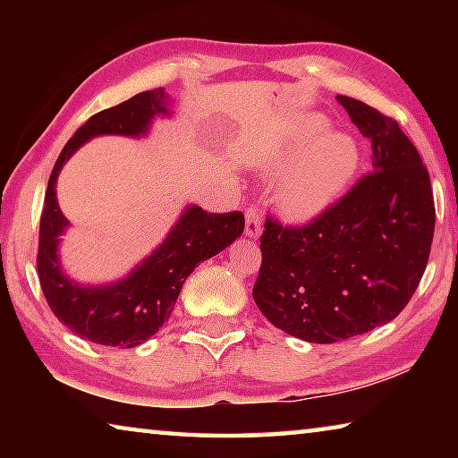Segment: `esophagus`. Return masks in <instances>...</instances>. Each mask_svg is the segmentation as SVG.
<instances>
[{"label":"esophagus","mask_w":458,"mask_h":458,"mask_svg":"<svg viewBox=\"0 0 458 458\" xmlns=\"http://www.w3.org/2000/svg\"><path fill=\"white\" fill-rule=\"evenodd\" d=\"M246 236L248 238H259L262 230V214L260 208L250 204L246 208Z\"/></svg>","instance_id":"obj_1"}]
</instances>
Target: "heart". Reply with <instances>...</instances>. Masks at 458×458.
Masks as SVG:
<instances>
[{
    "label": "heart",
    "instance_id": "1",
    "mask_svg": "<svg viewBox=\"0 0 458 458\" xmlns=\"http://www.w3.org/2000/svg\"><path fill=\"white\" fill-rule=\"evenodd\" d=\"M327 121L305 117L270 155L267 172L283 174L276 201L293 222L319 218L350 188L360 169V147L352 137L325 133Z\"/></svg>",
    "mask_w": 458,
    "mask_h": 458
}]
</instances>
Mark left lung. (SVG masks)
<instances>
[{
  "instance_id": "1",
  "label": "left lung",
  "mask_w": 458,
  "mask_h": 458,
  "mask_svg": "<svg viewBox=\"0 0 458 458\" xmlns=\"http://www.w3.org/2000/svg\"><path fill=\"white\" fill-rule=\"evenodd\" d=\"M371 141L374 172L303 226L267 216L252 297L293 337L335 344L396 319L426 270L434 236L430 175L394 119L337 95Z\"/></svg>"
}]
</instances>
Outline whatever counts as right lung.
<instances>
[{
	"mask_svg": "<svg viewBox=\"0 0 458 458\" xmlns=\"http://www.w3.org/2000/svg\"><path fill=\"white\" fill-rule=\"evenodd\" d=\"M164 89L139 92L125 103L105 108L68 139L50 174L40 218L38 276L52 313L82 339L111 347H135L157 333L180 291L199 262L216 257L242 234L244 214H212L188 206L157 250L123 281L81 286L60 270L58 242L68 226L56 201V180L71 155L97 135H145L155 114H169Z\"/></svg>",
	"mask_w": 458,
	"mask_h": 458,
	"instance_id": "add662e5",
	"label": "right lung"
}]
</instances>
